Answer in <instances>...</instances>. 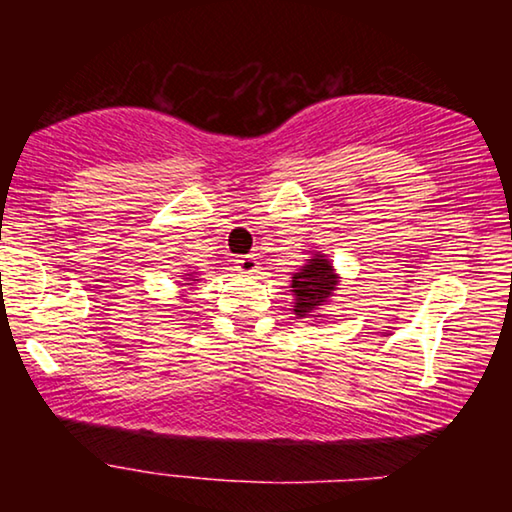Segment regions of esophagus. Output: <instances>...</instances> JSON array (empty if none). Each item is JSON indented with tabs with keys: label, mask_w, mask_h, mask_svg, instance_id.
<instances>
[{
	"label": "esophagus",
	"mask_w": 512,
	"mask_h": 512,
	"mask_svg": "<svg viewBox=\"0 0 512 512\" xmlns=\"http://www.w3.org/2000/svg\"><path fill=\"white\" fill-rule=\"evenodd\" d=\"M235 268L242 272V275H254V272H258V261L256 256H240L235 261Z\"/></svg>",
	"instance_id": "esophagus-1"
}]
</instances>
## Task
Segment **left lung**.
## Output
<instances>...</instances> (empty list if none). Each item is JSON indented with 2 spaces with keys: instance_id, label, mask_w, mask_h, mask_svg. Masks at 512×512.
Here are the masks:
<instances>
[{
  "instance_id": "8db88e82",
  "label": "left lung",
  "mask_w": 512,
  "mask_h": 512,
  "mask_svg": "<svg viewBox=\"0 0 512 512\" xmlns=\"http://www.w3.org/2000/svg\"><path fill=\"white\" fill-rule=\"evenodd\" d=\"M340 277L335 275L333 263L324 254H312L307 263L300 268L291 279V291L296 296V317H317V314L328 305L333 291L338 289Z\"/></svg>"
}]
</instances>
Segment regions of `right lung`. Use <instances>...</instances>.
Masks as SVG:
<instances>
[{
	"label": "right lung",
	"instance_id": "obj_1",
	"mask_svg": "<svg viewBox=\"0 0 512 512\" xmlns=\"http://www.w3.org/2000/svg\"><path fill=\"white\" fill-rule=\"evenodd\" d=\"M186 279V282L188 284H195V282H198V279H195V275H193V272H191V275H188V277H184Z\"/></svg>",
	"mask_w": 512,
	"mask_h": 512
}]
</instances>
